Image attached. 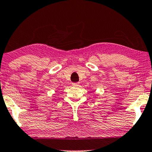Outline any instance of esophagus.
Returning <instances> with one entry per match:
<instances>
[{
  "label": "esophagus",
  "mask_w": 152,
  "mask_h": 152,
  "mask_svg": "<svg viewBox=\"0 0 152 152\" xmlns=\"http://www.w3.org/2000/svg\"><path fill=\"white\" fill-rule=\"evenodd\" d=\"M72 86L74 87H78L80 86V83H73Z\"/></svg>",
  "instance_id": "esophagus-1"
}]
</instances>
